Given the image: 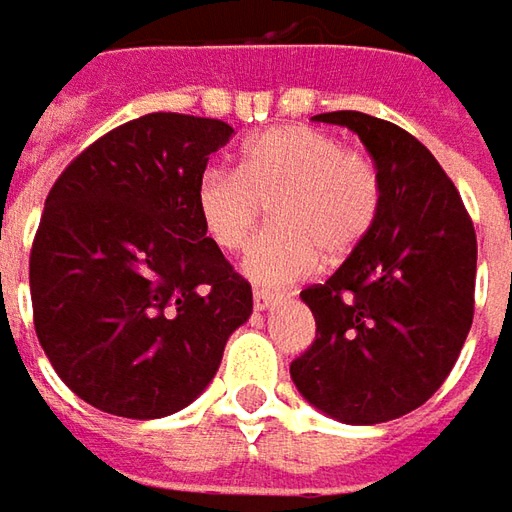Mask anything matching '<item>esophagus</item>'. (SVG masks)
<instances>
[{"label":"esophagus","instance_id":"34e87169","mask_svg":"<svg viewBox=\"0 0 512 512\" xmlns=\"http://www.w3.org/2000/svg\"><path fill=\"white\" fill-rule=\"evenodd\" d=\"M276 304H279V293H267V290H256L253 293V307L256 310H270Z\"/></svg>","mask_w":512,"mask_h":512}]
</instances>
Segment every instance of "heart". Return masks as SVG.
Wrapping results in <instances>:
<instances>
[{
  "instance_id": "b5f03b06",
  "label": "heart",
  "mask_w": 512,
  "mask_h": 512,
  "mask_svg": "<svg viewBox=\"0 0 512 512\" xmlns=\"http://www.w3.org/2000/svg\"><path fill=\"white\" fill-rule=\"evenodd\" d=\"M273 202L276 228L264 233L242 264L262 287L310 276L344 259L375 225L380 180L366 154L312 126H276L245 143L239 171H205L197 183L202 231L225 253H239L259 231Z\"/></svg>"
}]
</instances>
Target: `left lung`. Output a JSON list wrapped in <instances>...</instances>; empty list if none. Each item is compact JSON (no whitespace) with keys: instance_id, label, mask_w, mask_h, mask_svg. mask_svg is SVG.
<instances>
[{"instance_id":"1","label":"left lung","mask_w":512,"mask_h":512,"mask_svg":"<svg viewBox=\"0 0 512 512\" xmlns=\"http://www.w3.org/2000/svg\"><path fill=\"white\" fill-rule=\"evenodd\" d=\"M312 120L363 140L380 208L349 259L301 290L315 341L290 363V377L332 420L386 423L423 406L462 352L473 324L476 231L451 177L406 129L346 109Z\"/></svg>"}]
</instances>
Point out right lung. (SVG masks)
<instances>
[{
  "mask_svg": "<svg viewBox=\"0 0 512 512\" xmlns=\"http://www.w3.org/2000/svg\"><path fill=\"white\" fill-rule=\"evenodd\" d=\"M225 120L152 112L106 132L50 188L30 250L36 335L56 375L115 417L157 420L214 380L250 284L202 231L197 183Z\"/></svg>",
  "mask_w": 512,
  "mask_h": 512,
  "instance_id": "obj_1",
  "label": "right lung"
}]
</instances>
